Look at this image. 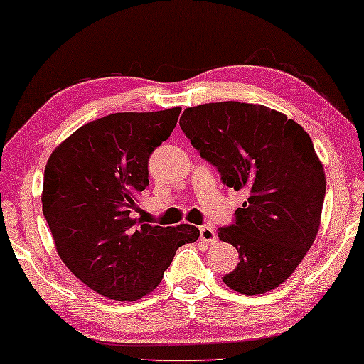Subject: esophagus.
<instances>
[{
	"label": "esophagus",
	"instance_id": "34e87169",
	"mask_svg": "<svg viewBox=\"0 0 364 364\" xmlns=\"http://www.w3.org/2000/svg\"><path fill=\"white\" fill-rule=\"evenodd\" d=\"M200 240L205 243H213L217 240V233L210 225H202L200 227Z\"/></svg>",
	"mask_w": 364,
	"mask_h": 364
}]
</instances>
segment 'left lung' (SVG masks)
<instances>
[{
    "label": "left lung",
    "mask_w": 364,
    "mask_h": 364,
    "mask_svg": "<svg viewBox=\"0 0 364 364\" xmlns=\"http://www.w3.org/2000/svg\"><path fill=\"white\" fill-rule=\"evenodd\" d=\"M178 124L227 187L248 192L235 223L218 228L240 258L223 283L248 296L280 287L321 222L326 178L310 136L275 109L237 101L187 107Z\"/></svg>",
    "instance_id": "1"
}]
</instances>
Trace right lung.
<instances>
[{
    "mask_svg": "<svg viewBox=\"0 0 364 364\" xmlns=\"http://www.w3.org/2000/svg\"><path fill=\"white\" fill-rule=\"evenodd\" d=\"M181 111L101 117L48 159L41 202L54 245L64 265L99 295L141 300L161 283L177 248L200 235L188 223L159 227L134 218L149 186V157L171 136Z\"/></svg>",
    "mask_w": 364,
    "mask_h": 364,
    "instance_id": "add662e5",
    "label": "right lung"
}]
</instances>
